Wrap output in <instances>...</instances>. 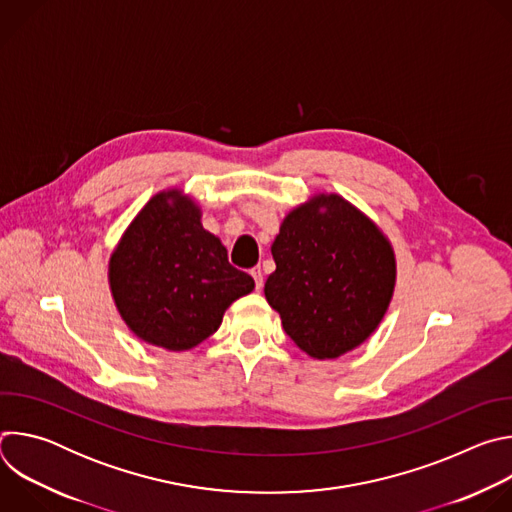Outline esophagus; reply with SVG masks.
<instances>
[{
	"label": "esophagus",
	"mask_w": 512,
	"mask_h": 512,
	"mask_svg": "<svg viewBox=\"0 0 512 512\" xmlns=\"http://www.w3.org/2000/svg\"><path fill=\"white\" fill-rule=\"evenodd\" d=\"M251 275H253V279H255V287L261 289V287H263V271H261V267H259V265L253 267V269H251Z\"/></svg>",
	"instance_id": "1"
}]
</instances>
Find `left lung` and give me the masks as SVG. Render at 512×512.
I'll list each match as a JSON object with an SVG mask.
<instances>
[{
	"label": "left lung",
	"instance_id": "8db88e82",
	"mask_svg": "<svg viewBox=\"0 0 512 512\" xmlns=\"http://www.w3.org/2000/svg\"><path fill=\"white\" fill-rule=\"evenodd\" d=\"M271 253L265 298L304 352L338 358L377 330L393 298L395 253L342 196L318 194L291 210Z\"/></svg>",
	"mask_w": 512,
	"mask_h": 512
}]
</instances>
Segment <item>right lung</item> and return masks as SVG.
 Listing matches in <instances>:
<instances>
[{"label": "right lung", "mask_w": 512, "mask_h": 512, "mask_svg": "<svg viewBox=\"0 0 512 512\" xmlns=\"http://www.w3.org/2000/svg\"><path fill=\"white\" fill-rule=\"evenodd\" d=\"M109 283L129 330L174 352L214 334L225 310L255 287L180 190L160 192L139 210L111 255Z\"/></svg>", "instance_id": "1"}]
</instances>
